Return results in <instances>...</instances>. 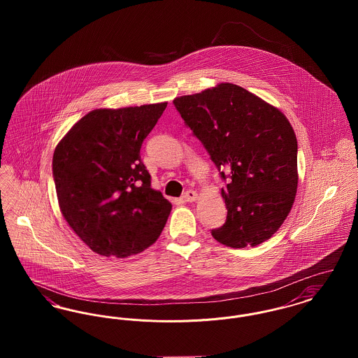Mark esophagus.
<instances>
[{
	"label": "esophagus",
	"mask_w": 358,
	"mask_h": 358,
	"mask_svg": "<svg viewBox=\"0 0 358 358\" xmlns=\"http://www.w3.org/2000/svg\"><path fill=\"white\" fill-rule=\"evenodd\" d=\"M182 199H184L185 201H187V203H193V201H196V200H197V193H196L194 190L189 189V190H187V192L184 193Z\"/></svg>",
	"instance_id": "1"
}]
</instances>
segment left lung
Masks as SVG:
<instances>
[{
  "label": "left lung",
  "instance_id": "1",
  "mask_svg": "<svg viewBox=\"0 0 358 358\" xmlns=\"http://www.w3.org/2000/svg\"><path fill=\"white\" fill-rule=\"evenodd\" d=\"M173 103L227 182V220L212 236L232 248L271 238L286 220L298 187V143L287 118L231 83Z\"/></svg>",
  "mask_w": 358,
  "mask_h": 358
}]
</instances>
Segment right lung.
<instances>
[{"mask_svg":"<svg viewBox=\"0 0 358 358\" xmlns=\"http://www.w3.org/2000/svg\"><path fill=\"white\" fill-rule=\"evenodd\" d=\"M166 104L94 110L55 150L52 173L60 210L99 255L139 254L168 222L171 204L152 189L139 154Z\"/></svg>","mask_w":358,"mask_h":358,"instance_id":"1","label":"right lung"}]
</instances>
